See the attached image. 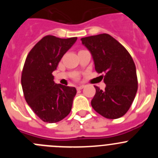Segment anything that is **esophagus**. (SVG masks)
Wrapping results in <instances>:
<instances>
[{"label":"esophagus","mask_w":158,"mask_h":158,"mask_svg":"<svg viewBox=\"0 0 158 158\" xmlns=\"http://www.w3.org/2000/svg\"><path fill=\"white\" fill-rule=\"evenodd\" d=\"M84 88H85V85H80L77 87V90H81V89H84Z\"/></svg>","instance_id":"1"}]
</instances>
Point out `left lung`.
I'll return each instance as SVG.
<instances>
[{"label":"left lung","instance_id":"8db88e82","mask_svg":"<svg viewBox=\"0 0 158 158\" xmlns=\"http://www.w3.org/2000/svg\"><path fill=\"white\" fill-rule=\"evenodd\" d=\"M93 55L95 69L104 73V91L97 86L91 101L93 109L102 116L115 119L127 112L138 90L136 67L127 49L108 34L81 39Z\"/></svg>","mask_w":158,"mask_h":158}]
</instances>
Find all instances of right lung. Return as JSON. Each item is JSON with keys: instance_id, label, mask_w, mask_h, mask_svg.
<instances>
[{"instance_id": "obj_1", "label": "right lung", "mask_w": 158, "mask_h": 158, "mask_svg": "<svg viewBox=\"0 0 158 158\" xmlns=\"http://www.w3.org/2000/svg\"><path fill=\"white\" fill-rule=\"evenodd\" d=\"M77 40V37L44 36L31 50L25 60L21 75L24 98L43 122H59L70 112L76 89L54 83L52 73Z\"/></svg>"}]
</instances>
